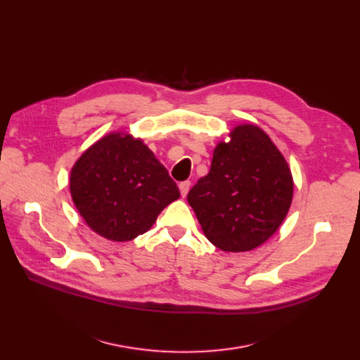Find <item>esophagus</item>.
<instances>
[{"instance_id": "obj_1", "label": "esophagus", "mask_w": 360, "mask_h": 360, "mask_svg": "<svg viewBox=\"0 0 360 360\" xmlns=\"http://www.w3.org/2000/svg\"><path fill=\"white\" fill-rule=\"evenodd\" d=\"M189 188H191V182H189V181H185V182H181V184H179V191H181L182 198H185V196L188 195Z\"/></svg>"}]
</instances>
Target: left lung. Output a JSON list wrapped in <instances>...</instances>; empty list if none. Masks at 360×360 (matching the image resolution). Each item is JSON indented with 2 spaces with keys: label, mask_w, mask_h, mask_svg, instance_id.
<instances>
[{
  "label": "left lung",
  "mask_w": 360,
  "mask_h": 360,
  "mask_svg": "<svg viewBox=\"0 0 360 360\" xmlns=\"http://www.w3.org/2000/svg\"><path fill=\"white\" fill-rule=\"evenodd\" d=\"M214 149L211 171L188 193L208 240L224 252L265 243L286 218L293 178L282 152L253 124H239Z\"/></svg>",
  "instance_id": "1"
}]
</instances>
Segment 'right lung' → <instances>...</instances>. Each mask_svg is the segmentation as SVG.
Returning a JSON list of instances; mask_svg holds the SVG:
<instances>
[{"label":"right lung","instance_id":"1","mask_svg":"<svg viewBox=\"0 0 360 360\" xmlns=\"http://www.w3.org/2000/svg\"><path fill=\"white\" fill-rule=\"evenodd\" d=\"M70 192L85 224L112 242L145 233L179 198L176 184L153 152L124 131L99 138L77 160Z\"/></svg>","mask_w":360,"mask_h":360}]
</instances>
